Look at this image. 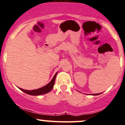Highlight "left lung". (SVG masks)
<instances>
[{"mask_svg": "<svg viewBox=\"0 0 125 125\" xmlns=\"http://www.w3.org/2000/svg\"><path fill=\"white\" fill-rule=\"evenodd\" d=\"M100 93H98V94H93V95H99V94H100Z\"/></svg>", "mask_w": 125, "mask_h": 125, "instance_id": "obj_1", "label": "left lung"}]
</instances>
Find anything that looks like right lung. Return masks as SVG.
<instances>
[{
  "mask_svg": "<svg viewBox=\"0 0 125 125\" xmlns=\"http://www.w3.org/2000/svg\"><path fill=\"white\" fill-rule=\"evenodd\" d=\"M57 74V73L55 74V75H54V77L52 79V80L50 81L47 85H46L45 86H44L43 87L40 88V89L33 90H26L20 89V88H19V89H20L21 90H22V92H24V93L28 94L33 95V96H38V95H41L44 94L49 93V92L52 89L53 87H54Z\"/></svg>",
  "mask_w": 125,
  "mask_h": 125,
  "instance_id": "obj_1",
  "label": "right lung"
}]
</instances>
